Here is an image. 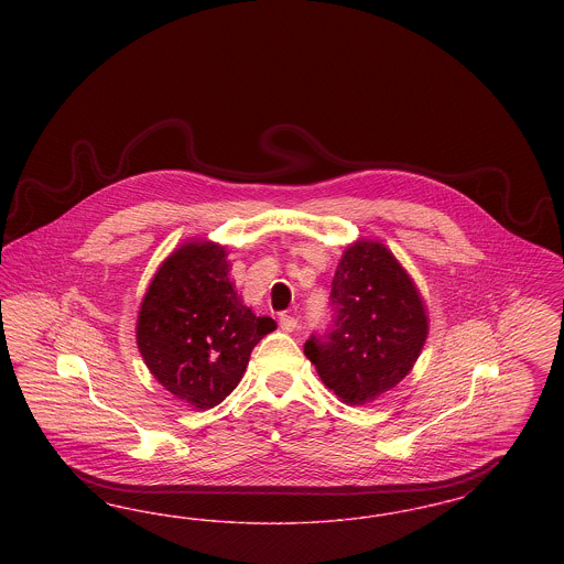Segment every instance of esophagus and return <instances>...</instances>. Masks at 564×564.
Listing matches in <instances>:
<instances>
[{"instance_id":"34e87169","label":"esophagus","mask_w":564,"mask_h":564,"mask_svg":"<svg viewBox=\"0 0 564 564\" xmlns=\"http://www.w3.org/2000/svg\"><path fill=\"white\" fill-rule=\"evenodd\" d=\"M279 325H281L283 332H294L295 327H297V319L292 317V315H281L279 317Z\"/></svg>"}]
</instances>
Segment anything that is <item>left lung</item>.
<instances>
[{
    "instance_id": "1",
    "label": "left lung",
    "mask_w": 564,
    "mask_h": 564,
    "mask_svg": "<svg viewBox=\"0 0 564 564\" xmlns=\"http://www.w3.org/2000/svg\"><path fill=\"white\" fill-rule=\"evenodd\" d=\"M332 322L311 334L304 355L343 402L364 403L410 372L427 338V315L414 283L380 242L345 251L329 292Z\"/></svg>"
}]
</instances>
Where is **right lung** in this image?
<instances>
[{
	"mask_svg": "<svg viewBox=\"0 0 564 564\" xmlns=\"http://www.w3.org/2000/svg\"><path fill=\"white\" fill-rule=\"evenodd\" d=\"M228 270L226 251L214 242L177 249L150 283L137 322L150 372L200 410L235 391L251 350L276 327L242 306Z\"/></svg>",
	"mask_w": 564,
	"mask_h": 564,
	"instance_id": "add662e5",
	"label": "right lung"
}]
</instances>
